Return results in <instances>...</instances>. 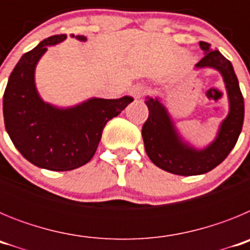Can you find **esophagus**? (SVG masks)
Returning a JSON list of instances; mask_svg holds the SVG:
<instances>
[{"label":"esophagus","mask_w":250,"mask_h":250,"mask_svg":"<svg viewBox=\"0 0 250 250\" xmlns=\"http://www.w3.org/2000/svg\"><path fill=\"white\" fill-rule=\"evenodd\" d=\"M145 91H146V89H145V86L143 85H135V86H132V89L130 90V95H131L132 98H135V99H140L143 95L145 94Z\"/></svg>","instance_id":"1"}]
</instances>
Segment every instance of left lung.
I'll return each instance as SVG.
<instances>
[{"label": "left lung", "mask_w": 250, "mask_h": 250, "mask_svg": "<svg viewBox=\"0 0 250 250\" xmlns=\"http://www.w3.org/2000/svg\"><path fill=\"white\" fill-rule=\"evenodd\" d=\"M204 57L196 68L210 67L219 71L229 99V114L220 124L216 138L204 149H195L185 143L176 131L167 107L147 96L149 118L143 125L141 135L150 160L158 167L176 175H200L213 170L229 155L240 135L244 121V99L231 62L210 43L200 41Z\"/></svg>", "instance_id": "1"}]
</instances>
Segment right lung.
Here are the masks:
<instances>
[{"mask_svg": "<svg viewBox=\"0 0 250 250\" xmlns=\"http://www.w3.org/2000/svg\"><path fill=\"white\" fill-rule=\"evenodd\" d=\"M66 35L45 39L20 59L3 94V119L13 145L30 163L52 171H67L89 163L106 123L134 99L92 98L72 107H56L40 98L35 83L39 60ZM75 37V35H71ZM85 42V36L75 37Z\"/></svg>", "mask_w": 250, "mask_h": 250, "instance_id": "obj_1", "label": "right lung"}]
</instances>
